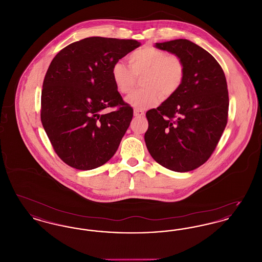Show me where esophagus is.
Masks as SVG:
<instances>
[{"label":"esophagus","mask_w":262,"mask_h":262,"mask_svg":"<svg viewBox=\"0 0 262 262\" xmlns=\"http://www.w3.org/2000/svg\"><path fill=\"white\" fill-rule=\"evenodd\" d=\"M134 114H135L136 117L139 118V117H143L145 113L143 112V111H141V110H137V109H136V110L134 111Z\"/></svg>","instance_id":"esophagus-1"}]
</instances>
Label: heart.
Segmentation results:
<instances>
[{
  "label": "heart",
  "instance_id": "b5f03b06",
  "mask_svg": "<svg viewBox=\"0 0 262 262\" xmlns=\"http://www.w3.org/2000/svg\"><path fill=\"white\" fill-rule=\"evenodd\" d=\"M130 69L122 62L112 67V78L117 90L128 95L136 86L137 77L142 76L144 88L134 92L127 103L137 110H144L161 101L163 96L174 95L186 78V64L177 55L154 46H143L128 56Z\"/></svg>",
  "mask_w": 262,
  "mask_h": 262
}]
</instances>
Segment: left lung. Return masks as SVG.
<instances>
[{"label": "left lung", "instance_id": "1", "mask_svg": "<svg viewBox=\"0 0 262 262\" xmlns=\"http://www.w3.org/2000/svg\"><path fill=\"white\" fill-rule=\"evenodd\" d=\"M186 64L181 89L146 113L144 140L150 155L174 172H188L206 162L228 122L229 94L224 72L206 50L187 39L156 43Z\"/></svg>", "mask_w": 262, "mask_h": 262}]
</instances>
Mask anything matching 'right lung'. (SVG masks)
I'll use <instances>...</instances> for the list:
<instances>
[{
	"instance_id": "add662e5",
	"label": "right lung",
	"mask_w": 262,
	"mask_h": 262,
	"mask_svg": "<svg viewBox=\"0 0 262 262\" xmlns=\"http://www.w3.org/2000/svg\"><path fill=\"white\" fill-rule=\"evenodd\" d=\"M140 43L134 39L88 37L52 60L41 93V122L56 154L77 170L108 162L134 117L112 78V67ZM107 107H115L105 113Z\"/></svg>"
}]
</instances>
